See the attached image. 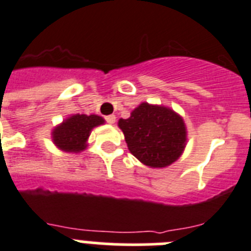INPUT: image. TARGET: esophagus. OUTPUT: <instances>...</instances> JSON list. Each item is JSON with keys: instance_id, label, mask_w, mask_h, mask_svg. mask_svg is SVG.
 <instances>
[{"instance_id": "34e87169", "label": "esophagus", "mask_w": 251, "mask_h": 251, "mask_svg": "<svg viewBox=\"0 0 251 251\" xmlns=\"http://www.w3.org/2000/svg\"><path fill=\"white\" fill-rule=\"evenodd\" d=\"M105 121L108 122V123L109 124H113L115 122V115H113V114H110V115H106L105 117Z\"/></svg>"}]
</instances>
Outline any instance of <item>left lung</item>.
Masks as SVG:
<instances>
[{
    "label": "left lung",
    "mask_w": 251,
    "mask_h": 251,
    "mask_svg": "<svg viewBox=\"0 0 251 251\" xmlns=\"http://www.w3.org/2000/svg\"><path fill=\"white\" fill-rule=\"evenodd\" d=\"M118 126L130 153L148 167H167L186 147L185 122L167 106L142 103L129 118L119 119Z\"/></svg>",
    "instance_id": "left-lung-1"
}]
</instances>
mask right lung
Masks as SVG:
<instances>
[{
	"instance_id": "right-lung-1",
	"label": "right lung",
	"mask_w": 251,
	"mask_h": 251,
	"mask_svg": "<svg viewBox=\"0 0 251 251\" xmlns=\"http://www.w3.org/2000/svg\"><path fill=\"white\" fill-rule=\"evenodd\" d=\"M104 124V119L97 114H74L55 127L51 133L54 145L64 152L77 153L86 148L93 128Z\"/></svg>"
}]
</instances>
